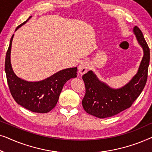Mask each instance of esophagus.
Segmentation results:
<instances>
[{
  "mask_svg": "<svg viewBox=\"0 0 152 152\" xmlns=\"http://www.w3.org/2000/svg\"><path fill=\"white\" fill-rule=\"evenodd\" d=\"M90 68V63L88 61H83L79 66V72L80 74H84L85 72H87V70Z\"/></svg>",
  "mask_w": 152,
  "mask_h": 152,
  "instance_id": "1",
  "label": "esophagus"
}]
</instances>
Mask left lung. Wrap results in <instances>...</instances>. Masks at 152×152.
I'll return each instance as SVG.
<instances>
[{
  "mask_svg": "<svg viewBox=\"0 0 152 152\" xmlns=\"http://www.w3.org/2000/svg\"><path fill=\"white\" fill-rule=\"evenodd\" d=\"M134 33L142 48L144 55L138 72L129 82L122 88L114 89L101 82L92 70L82 76L86 87L82 106L91 115L99 118L115 115L129 108L144 88L147 80L150 53L144 36L137 26L134 28Z\"/></svg>",
  "mask_w": 152,
  "mask_h": 152,
  "instance_id": "1",
  "label": "left lung"
}]
</instances>
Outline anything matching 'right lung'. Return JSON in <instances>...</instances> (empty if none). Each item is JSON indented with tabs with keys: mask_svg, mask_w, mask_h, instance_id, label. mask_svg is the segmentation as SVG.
I'll return each instance as SVG.
<instances>
[{
	"mask_svg": "<svg viewBox=\"0 0 152 152\" xmlns=\"http://www.w3.org/2000/svg\"><path fill=\"white\" fill-rule=\"evenodd\" d=\"M32 16L16 28L24 25ZM15 30V31H16ZM12 35L6 53L5 70L10 93L16 102L25 109L34 113H48L57 104L64 85L71 78L77 77V67L66 68L39 82H28L18 77L12 70L10 61Z\"/></svg>",
	"mask_w": 152,
	"mask_h": 152,
	"instance_id": "1",
	"label": "right lung"
}]
</instances>
